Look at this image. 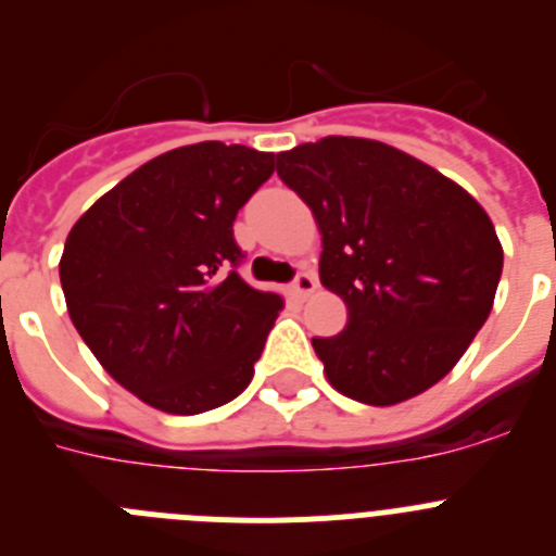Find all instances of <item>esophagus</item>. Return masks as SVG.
I'll return each instance as SVG.
<instances>
[{"label":"esophagus","mask_w":556,"mask_h":556,"mask_svg":"<svg viewBox=\"0 0 556 556\" xmlns=\"http://www.w3.org/2000/svg\"><path fill=\"white\" fill-rule=\"evenodd\" d=\"M314 289H317V278H314V273H306V269H303V273H298V278H294V281H292V294H294V298H301V301H306V298L314 292Z\"/></svg>","instance_id":"obj_1"}]
</instances>
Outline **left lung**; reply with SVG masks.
Instances as JSON below:
<instances>
[{
    "label": "left lung",
    "instance_id": "left-lung-1",
    "mask_svg": "<svg viewBox=\"0 0 556 556\" xmlns=\"http://www.w3.org/2000/svg\"><path fill=\"white\" fill-rule=\"evenodd\" d=\"M278 178L312 208L320 281L348 306L345 331L312 339L333 390L392 406L448 376L504 267L488 211L424 161L353 136L278 152Z\"/></svg>",
    "mask_w": 556,
    "mask_h": 556
}]
</instances>
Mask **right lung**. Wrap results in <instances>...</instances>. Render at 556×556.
<instances>
[{"instance_id":"1","label":"right lung","mask_w":556,"mask_h":556,"mask_svg":"<svg viewBox=\"0 0 556 556\" xmlns=\"http://www.w3.org/2000/svg\"><path fill=\"white\" fill-rule=\"evenodd\" d=\"M273 152L200 141L130 172L68 230V317L127 392L169 415L233 401L253 378L281 294L236 273L233 219Z\"/></svg>"}]
</instances>
